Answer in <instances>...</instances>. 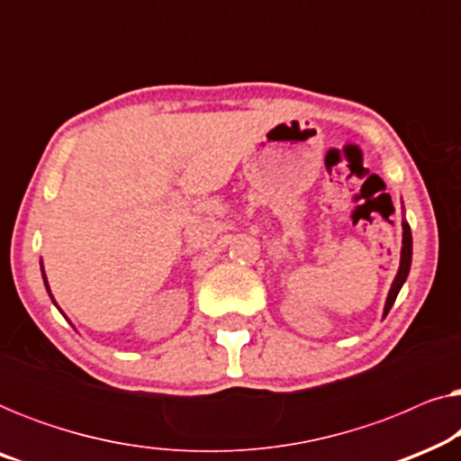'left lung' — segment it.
<instances>
[{
	"mask_svg": "<svg viewBox=\"0 0 461 461\" xmlns=\"http://www.w3.org/2000/svg\"><path fill=\"white\" fill-rule=\"evenodd\" d=\"M411 254H413V241H411V229H409L407 220H402V243H401V262H399V270H396V276L390 285L386 304H384V317H386L390 308H393L396 295H399L401 287L405 285L407 276H409V268H411Z\"/></svg>",
	"mask_w": 461,
	"mask_h": 461,
	"instance_id": "obj_1",
	"label": "left lung"
}]
</instances>
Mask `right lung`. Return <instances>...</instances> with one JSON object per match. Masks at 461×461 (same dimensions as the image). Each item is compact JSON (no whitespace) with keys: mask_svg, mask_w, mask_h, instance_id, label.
I'll return each instance as SVG.
<instances>
[{"mask_svg":"<svg viewBox=\"0 0 461 461\" xmlns=\"http://www.w3.org/2000/svg\"><path fill=\"white\" fill-rule=\"evenodd\" d=\"M41 275H43V283H46V289H48V294H50V298H52V302H54V295H52V292H50V285H48V279H46V273H43V264H41ZM56 304V302H54ZM56 308H59V304H56ZM60 311V308H59ZM62 312V311H60Z\"/></svg>","mask_w":461,"mask_h":461,"instance_id":"add662e5","label":"right lung"}]
</instances>
